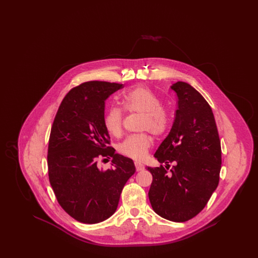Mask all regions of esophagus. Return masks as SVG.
<instances>
[{"mask_svg": "<svg viewBox=\"0 0 258 258\" xmlns=\"http://www.w3.org/2000/svg\"><path fill=\"white\" fill-rule=\"evenodd\" d=\"M135 165L136 171H142L144 169V165L141 164L140 162H135Z\"/></svg>", "mask_w": 258, "mask_h": 258, "instance_id": "34e87169", "label": "esophagus"}]
</instances>
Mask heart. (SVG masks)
<instances>
[{
    "label": "heart",
    "mask_w": 258,
    "mask_h": 258,
    "mask_svg": "<svg viewBox=\"0 0 258 258\" xmlns=\"http://www.w3.org/2000/svg\"><path fill=\"white\" fill-rule=\"evenodd\" d=\"M123 109L130 113H139L143 116L140 128L152 135H164L169 127L170 119L162 109V103L148 88L138 87L126 92L122 98ZM123 110L116 105L109 107L103 117L104 126L112 136H119L123 128ZM152 145V138L147 134L131 135L122 141L117 150L124 157L135 160L145 159Z\"/></svg>",
    "instance_id": "b5f03b06"
}]
</instances>
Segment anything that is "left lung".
I'll return each mask as SVG.
<instances>
[{"instance_id": "obj_1", "label": "left lung", "mask_w": 258, "mask_h": 258, "mask_svg": "<svg viewBox=\"0 0 258 258\" xmlns=\"http://www.w3.org/2000/svg\"><path fill=\"white\" fill-rule=\"evenodd\" d=\"M171 89L178 109L169 135L155 154L166 166L148 167L153 176L148 196L161 218L184 222L204 209L219 184L221 140L213 111L202 95L182 81ZM171 162L175 165L168 173Z\"/></svg>"}]
</instances>
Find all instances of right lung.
I'll return each instance as SVG.
<instances>
[{
  "instance_id": "add662e5",
  "label": "right lung",
  "mask_w": 258,
  "mask_h": 258,
  "mask_svg": "<svg viewBox=\"0 0 258 258\" xmlns=\"http://www.w3.org/2000/svg\"><path fill=\"white\" fill-rule=\"evenodd\" d=\"M123 84L89 81L73 88L61 100L51 127L48 177L59 204L82 223L111 217L126 181L135 174L133 160L115 154L104 123L105 100ZM100 157H112L109 170L98 168Z\"/></svg>"
}]
</instances>
